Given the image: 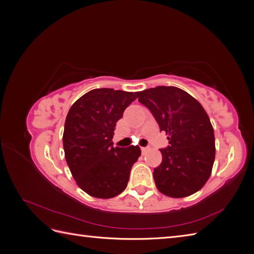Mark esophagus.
I'll list each match as a JSON object with an SVG mask.
<instances>
[{"mask_svg":"<svg viewBox=\"0 0 254 254\" xmlns=\"http://www.w3.org/2000/svg\"><path fill=\"white\" fill-rule=\"evenodd\" d=\"M148 149V147H141V150H142V153H145L146 150Z\"/></svg>","mask_w":254,"mask_h":254,"instance_id":"1","label":"esophagus"}]
</instances>
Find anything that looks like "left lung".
<instances>
[{"label": "left lung", "mask_w": 254, "mask_h": 254, "mask_svg": "<svg viewBox=\"0 0 254 254\" xmlns=\"http://www.w3.org/2000/svg\"><path fill=\"white\" fill-rule=\"evenodd\" d=\"M135 94L160 131L170 135V145L160 149L162 162L153 170L156 187L173 198L196 193L210 178L215 160L214 130L203 107L177 87L159 86Z\"/></svg>", "instance_id": "obj_1"}]
</instances>
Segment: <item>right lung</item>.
<instances>
[{
	"mask_svg": "<svg viewBox=\"0 0 254 254\" xmlns=\"http://www.w3.org/2000/svg\"><path fill=\"white\" fill-rule=\"evenodd\" d=\"M134 99L133 92L94 89L68 110L63 137L65 160L76 183L90 196L112 198L127 187L141 149L113 147L112 137L117 122Z\"/></svg>",
	"mask_w": 254,
	"mask_h": 254,
	"instance_id": "right-lung-1",
	"label": "right lung"
}]
</instances>
